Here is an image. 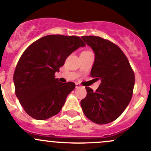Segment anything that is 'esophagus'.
<instances>
[{"mask_svg": "<svg viewBox=\"0 0 151 151\" xmlns=\"http://www.w3.org/2000/svg\"><path fill=\"white\" fill-rule=\"evenodd\" d=\"M80 87H81V85L80 83H76V88H80Z\"/></svg>", "mask_w": 151, "mask_h": 151, "instance_id": "esophagus-1", "label": "esophagus"}]
</instances>
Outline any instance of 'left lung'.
<instances>
[{
  "label": "left lung",
  "instance_id": "left-lung-1",
  "mask_svg": "<svg viewBox=\"0 0 151 151\" xmlns=\"http://www.w3.org/2000/svg\"><path fill=\"white\" fill-rule=\"evenodd\" d=\"M92 49L95 59L91 76L101 80L96 91L86 87V97L81 101L83 113L91 122L105 124L117 119L131 101L134 73L122 49L98 36H82Z\"/></svg>",
  "mask_w": 151,
  "mask_h": 151
}]
</instances>
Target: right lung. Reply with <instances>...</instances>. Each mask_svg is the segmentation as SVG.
<instances>
[{
  "label": "right lung",
  "instance_id": "add662e5",
  "mask_svg": "<svg viewBox=\"0 0 151 151\" xmlns=\"http://www.w3.org/2000/svg\"><path fill=\"white\" fill-rule=\"evenodd\" d=\"M85 46L75 35H49L33 42L23 52L13 78L17 97L29 116L46 120L60 113L76 84L61 83L54 74L71 53Z\"/></svg>",
  "mask_w": 151,
  "mask_h": 151
}]
</instances>
